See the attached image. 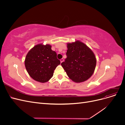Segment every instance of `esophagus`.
I'll list each match as a JSON object with an SVG mask.
<instances>
[{"instance_id":"obj_1","label":"esophagus","mask_w":125,"mask_h":125,"mask_svg":"<svg viewBox=\"0 0 125 125\" xmlns=\"http://www.w3.org/2000/svg\"><path fill=\"white\" fill-rule=\"evenodd\" d=\"M63 61H64V60H63V58H62L61 59H60V62H61V63Z\"/></svg>"}]
</instances>
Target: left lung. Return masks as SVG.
<instances>
[{
	"instance_id": "left-lung-1",
	"label": "left lung",
	"mask_w": 125,
	"mask_h": 125,
	"mask_svg": "<svg viewBox=\"0 0 125 125\" xmlns=\"http://www.w3.org/2000/svg\"><path fill=\"white\" fill-rule=\"evenodd\" d=\"M65 61L61 65L69 78L80 83L88 80L94 73L96 60L93 52L79 41L67 43Z\"/></svg>"
}]
</instances>
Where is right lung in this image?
<instances>
[{
	"instance_id": "obj_1",
	"label": "right lung",
	"mask_w": 125,
	"mask_h": 125,
	"mask_svg": "<svg viewBox=\"0 0 125 125\" xmlns=\"http://www.w3.org/2000/svg\"><path fill=\"white\" fill-rule=\"evenodd\" d=\"M49 44H37L28 52L25 59V66L30 76L42 83L51 79L56 68L60 62L57 54Z\"/></svg>"
}]
</instances>
